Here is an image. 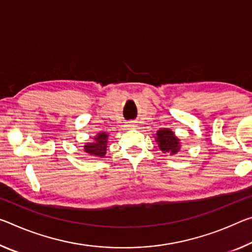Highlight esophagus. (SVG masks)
<instances>
[{"label":"esophagus","instance_id":"esophagus-1","mask_svg":"<svg viewBox=\"0 0 252 252\" xmlns=\"http://www.w3.org/2000/svg\"><path fill=\"white\" fill-rule=\"evenodd\" d=\"M126 126H129V127H131V129H134V127H137V125H135L134 122H129L126 125Z\"/></svg>","mask_w":252,"mask_h":252}]
</instances>
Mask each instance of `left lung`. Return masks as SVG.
<instances>
[{
	"mask_svg": "<svg viewBox=\"0 0 252 252\" xmlns=\"http://www.w3.org/2000/svg\"><path fill=\"white\" fill-rule=\"evenodd\" d=\"M155 141L158 143L159 149H160L163 154H169V155H176L182 149V143L181 139L176 137L173 131L167 127H162V129L158 130V132L156 133Z\"/></svg>",
	"mask_w": 252,
	"mask_h": 252,
	"instance_id": "obj_1",
	"label": "left lung"
}]
</instances>
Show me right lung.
I'll return each mask as SVG.
<instances>
[{
  "label": "right lung",
  "mask_w": 252,
  "mask_h": 252,
  "mask_svg": "<svg viewBox=\"0 0 252 252\" xmlns=\"http://www.w3.org/2000/svg\"><path fill=\"white\" fill-rule=\"evenodd\" d=\"M93 142H87L83 146V151L92 157H104L106 154L109 134L106 132H98L93 138Z\"/></svg>",
  "instance_id": "add662e5"
}]
</instances>
